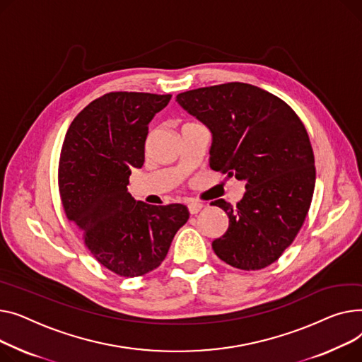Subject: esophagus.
Here are the masks:
<instances>
[{
    "label": "esophagus",
    "mask_w": 362,
    "mask_h": 362,
    "mask_svg": "<svg viewBox=\"0 0 362 362\" xmlns=\"http://www.w3.org/2000/svg\"><path fill=\"white\" fill-rule=\"evenodd\" d=\"M203 203L202 202H196V200H191V202H188V211L191 215H196V214H199V211L203 209Z\"/></svg>",
    "instance_id": "1"
}]
</instances>
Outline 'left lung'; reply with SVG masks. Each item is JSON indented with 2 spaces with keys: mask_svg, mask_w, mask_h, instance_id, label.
<instances>
[{
  "mask_svg": "<svg viewBox=\"0 0 362 362\" xmlns=\"http://www.w3.org/2000/svg\"><path fill=\"white\" fill-rule=\"evenodd\" d=\"M177 102L214 134L210 168L247 188L235 207L211 203L229 218L214 251L241 270L270 266L293 243L313 200L314 153L303 121L281 98L240 81L187 90Z\"/></svg>",
  "mask_w": 362,
  "mask_h": 362,
  "instance_id": "left-lung-1",
  "label": "left lung"
}]
</instances>
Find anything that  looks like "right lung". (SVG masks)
Listing matches in <instances>:
<instances>
[{
	"instance_id": "add662e5",
	"label": "right lung",
	"mask_w": 362,
	"mask_h": 362,
	"mask_svg": "<svg viewBox=\"0 0 362 362\" xmlns=\"http://www.w3.org/2000/svg\"><path fill=\"white\" fill-rule=\"evenodd\" d=\"M171 96L106 93L73 119L62 143L58 188L66 216L92 256L122 278L159 267L189 218L184 204L152 206L127 191L132 168L144 163L148 122Z\"/></svg>"
}]
</instances>
